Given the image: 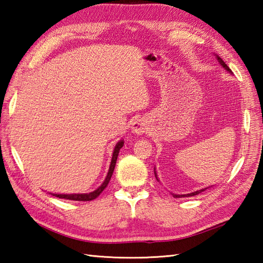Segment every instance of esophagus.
Returning a JSON list of instances; mask_svg holds the SVG:
<instances>
[{
    "label": "esophagus",
    "mask_w": 263,
    "mask_h": 263,
    "mask_svg": "<svg viewBox=\"0 0 263 263\" xmlns=\"http://www.w3.org/2000/svg\"><path fill=\"white\" fill-rule=\"evenodd\" d=\"M132 132L137 135H142L147 130V122L142 119H138L132 123Z\"/></svg>",
    "instance_id": "esophagus-1"
}]
</instances>
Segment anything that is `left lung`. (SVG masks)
<instances>
[{
	"mask_svg": "<svg viewBox=\"0 0 263 263\" xmlns=\"http://www.w3.org/2000/svg\"><path fill=\"white\" fill-rule=\"evenodd\" d=\"M217 60H218V62H219L220 64H221V66L222 68H225L228 72H232L231 71V69L228 68L227 66V64L224 62V61H222L219 57H217ZM155 176H156V178H157V181H159L158 180V177H157V174H156V170H155ZM205 189H202V190H198V191H195V192H192V193H189V194H173V197L174 198H184V197H193V195H198L199 193H201V192H203Z\"/></svg>",
	"mask_w": 263,
	"mask_h": 263,
	"instance_id": "obj_1",
	"label": "left lung"
}]
</instances>
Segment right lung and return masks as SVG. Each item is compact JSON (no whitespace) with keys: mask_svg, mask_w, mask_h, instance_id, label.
Wrapping results in <instances>:
<instances>
[{"mask_svg":"<svg viewBox=\"0 0 263 263\" xmlns=\"http://www.w3.org/2000/svg\"><path fill=\"white\" fill-rule=\"evenodd\" d=\"M124 144V141L120 140L119 142L116 143L114 153H113V157H111V161H110V166H109V171L107 173V176H106L105 181L103 182L102 185H100L98 189L95 190V191L90 192V193H77V194H53L55 197H58L60 199H66V200H74V201H91L93 199H96L98 195L104 191V189L107 186V184L110 180L111 175H113V172L115 168V164H116V159L117 156H119L120 149L123 147Z\"/></svg>","mask_w":263,"mask_h":263,"instance_id":"1","label":"right lung"}]
</instances>
